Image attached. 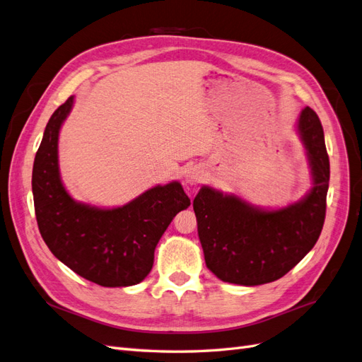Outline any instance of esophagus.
I'll use <instances>...</instances> for the list:
<instances>
[{"instance_id":"1","label":"esophagus","mask_w":362,"mask_h":362,"mask_svg":"<svg viewBox=\"0 0 362 362\" xmlns=\"http://www.w3.org/2000/svg\"><path fill=\"white\" fill-rule=\"evenodd\" d=\"M202 178H204V170L199 166H193L187 172H185V182L190 185L199 184L202 181Z\"/></svg>"}]
</instances>
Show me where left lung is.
<instances>
[{"label": "left lung", "instance_id": "obj_1", "mask_svg": "<svg viewBox=\"0 0 362 362\" xmlns=\"http://www.w3.org/2000/svg\"><path fill=\"white\" fill-rule=\"evenodd\" d=\"M298 128L314 181L302 201L267 211L206 185L196 194L193 210L205 264L218 279L238 286L276 281L319 240L329 187V157L320 119L313 108H303Z\"/></svg>", "mask_w": 362, "mask_h": 362}]
</instances>
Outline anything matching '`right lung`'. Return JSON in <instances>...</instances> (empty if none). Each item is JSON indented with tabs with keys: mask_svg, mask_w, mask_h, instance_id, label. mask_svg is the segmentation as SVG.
Returning <instances> with one entry per match:
<instances>
[{
	"mask_svg": "<svg viewBox=\"0 0 362 362\" xmlns=\"http://www.w3.org/2000/svg\"><path fill=\"white\" fill-rule=\"evenodd\" d=\"M74 96L48 120L33 164V198L43 242L76 275L103 287H128L144 281L154 250L173 217L190 205L182 185H157L124 206L101 210L75 202L59 172V131Z\"/></svg>",
	"mask_w": 362,
	"mask_h": 362,
	"instance_id": "right-lung-1",
	"label": "right lung"
}]
</instances>
